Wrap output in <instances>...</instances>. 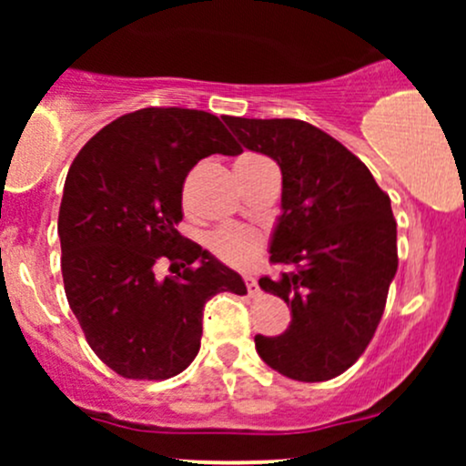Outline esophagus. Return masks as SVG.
<instances>
[{
    "mask_svg": "<svg viewBox=\"0 0 466 466\" xmlns=\"http://www.w3.org/2000/svg\"><path fill=\"white\" fill-rule=\"evenodd\" d=\"M245 285H248L249 296H256V293H258V282H256L254 276H245Z\"/></svg>",
    "mask_w": 466,
    "mask_h": 466,
    "instance_id": "34e87169",
    "label": "esophagus"
}]
</instances>
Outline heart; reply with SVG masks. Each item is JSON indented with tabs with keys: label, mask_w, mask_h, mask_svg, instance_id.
<instances>
[{
	"label": "heart",
	"mask_w": 466,
	"mask_h": 466,
	"mask_svg": "<svg viewBox=\"0 0 466 466\" xmlns=\"http://www.w3.org/2000/svg\"><path fill=\"white\" fill-rule=\"evenodd\" d=\"M208 248L212 254L218 256L223 263L245 267L258 256L260 237L245 228H223L208 238Z\"/></svg>",
	"instance_id": "b5f03b06"
}]
</instances>
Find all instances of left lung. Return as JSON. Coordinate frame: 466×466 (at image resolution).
Masks as SVG:
<instances>
[{
	"mask_svg": "<svg viewBox=\"0 0 466 466\" xmlns=\"http://www.w3.org/2000/svg\"><path fill=\"white\" fill-rule=\"evenodd\" d=\"M223 120L282 173L269 260L293 269L258 285L287 302L291 324L276 337L256 335V350L289 379L329 381L360 360L386 309L399 267L390 197L360 157L309 122Z\"/></svg>",
	"mask_w": 466,
	"mask_h": 466,
	"instance_id": "8db88e82",
	"label": "left lung"
}]
</instances>
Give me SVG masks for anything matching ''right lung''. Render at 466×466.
I'll return each instance as SVG.
<instances>
[{
  "label": "right lung",
  "instance_id": "add662e5",
  "mask_svg": "<svg viewBox=\"0 0 466 466\" xmlns=\"http://www.w3.org/2000/svg\"><path fill=\"white\" fill-rule=\"evenodd\" d=\"M215 153H240L217 116L148 106L100 129L69 168L58 210L63 285L87 344L120 377L186 370L206 302L248 293L237 271L177 232L186 175ZM159 259L175 277L157 278Z\"/></svg>",
  "mask_w": 466,
  "mask_h": 466
}]
</instances>
